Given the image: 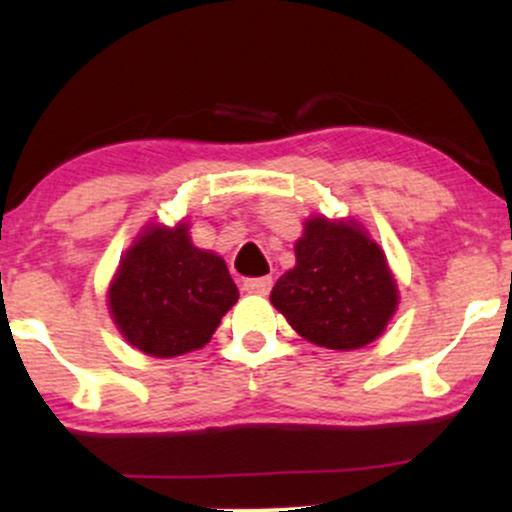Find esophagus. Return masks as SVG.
I'll list each match as a JSON object with an SVG mask.
<instances>
[{
    "instance_id": "1",
    "label": "esophagus",
    "mask_w": 512,
    "mask_h": 512,
    "mask_svg": "<svg viewBox=\"0 0 512 512\" xmlns=\"http://www.w3.org/2000/svg\"><path fill=\"white\" fill-rule=\"evenodd\" d=\"M272 284V276H260V279H245L243 289L248 293H260V296H264V293H269V289H272Z\"/></svg>"
}]
</instances>
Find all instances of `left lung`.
<instances>
[{
    "label": "left lung",
    "mask_w": 512,
    "mask_h": 512,
    "mask_svg": "<svg viewBox=\"0 0 512 512\" xmlns=\"http://www.w3.org/2000/svg\"><path fill=\"white\" fill-rule=\"evenodd\" d=\"M269 298L303 339L351 351L385 332L399 293L385 252L361 223L313 216L296 240V267Z\"/></svg>",
    "instance_id": "left-lung-1"
}]
</instances>
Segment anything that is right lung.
Segmentation results:
<instances>
[{
	"instance_id": "right-lung-1",
	"label": "right lung",
	"mask_w": 512,
	"mask_h": 512,
	"mask_svg": "<svg viewBox=\"0 0 512 512\" xmlns=\"http://www.w3.org/2000/svg\"><path fill=\"white\" fill-rule=\"evenodd\" d=\"M238 301L226 262L192 245L187 223L146 226L108 289L117 330L149 356L202 349Z\"/></svg>"
}]
</instances>
